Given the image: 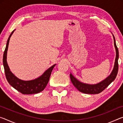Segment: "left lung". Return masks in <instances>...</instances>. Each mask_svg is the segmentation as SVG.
<instances>
[{
  "label": "left lung",
  "instance_id": "8db88e82",
  "mask_svg": "<svg viewBox=\"0 0 123 123\" xmlns=\"http://www.w3.org/2000/svg\"><path fill=\"white\" fill-rule=\"evenodd\" d=\"M114 46L116 50V57L115 61L114 67L113 69V71L110 75L106 79L103 80L101 82L95 85H89L87 84H84L80 82L79 81L73 77L72 74H70V78H71L72 83H73L76 88L79 91L88 94H97L102 92L110 84L116 79L118 71V58H119V52L116 43L115 38L113 36Z\"/></svg>",
  "mask_w": 123,
  "mask_h": 123
}]
</instances>
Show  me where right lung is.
I'll use <instances>...</instances> for the list:
<instances>
[{"mask_svg":"<svg viewBox=\"0 0 123 123\" xmlns=\"http://www.w3.org/2000/svg\"><path fill=\"white\" fill-rule=\"evenodd\" d=\"M13 32V31H12L9 37L3 55V61L6 78L8 83L13 88L22 93V94H34V93L40 92L45 88L46 85L48 84L49 80L52 69L56 65H54L50 67L44 72L43 74L37 79L32 80L24 81L17 78L10 71V68L6 61L7 51V49H8L10 38L11 35L12 34Z\"/></svg>","mask_w":123,"mask_h":123,"instance_id":"obj_1","label":"right lung"}]
</instances>
